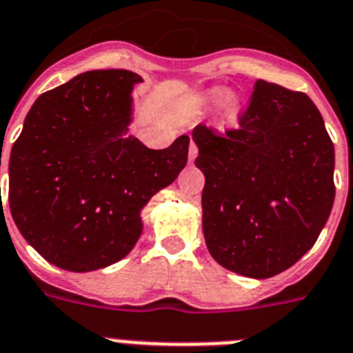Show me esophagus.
<instances>
[{
  "label": "esophagus",
  "mask_w": 353,
  "mask_h": 353,
  "mask_svg": "<svg viewBox=\"0 0 353 353\" xmlns=\"http://www.w3.org/2000/svg\"><path fill=\"white\" fill-rule=\"evenodd\" d=\"M197 145L194 143V141H190V149H188V158H190V161H194L195 158H197Z\"/></svg>",
  "instance_id": "esophagus-1"
}]
</instances>
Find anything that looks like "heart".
<instances>
[{
  "label": "heart",
  "instance_id": "heart-1",
  "mask_svg": "<svg viewBox=\"0 0 353 353\" xmlns=\"http://www.w3.org/2000/svg\"><path fill=\"white\" fill-rule=\"evenodd\" d=\"M204 102H219V125L233 127L239 123V117L242 112V102L239 94L233 91H224L222 88H212L204 93Z\"/></svg>",
  "mask_w": 353,
  "mask_h": 353
}]
</instances>
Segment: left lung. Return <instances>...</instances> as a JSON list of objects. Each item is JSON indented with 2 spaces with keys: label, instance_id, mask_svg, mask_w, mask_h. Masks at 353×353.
Masks as SVG:
<instances>
[{
  "label": "left lung",
  "instance_id": "obj_1",
  "mask_svg": "<svg viewBox=\"0 0 353 353\" xmlns=\"http://www.w3.org/2000/svg\"><path fill=\"white\" fill-rule=\"evenodd\" d=\"M241 127L192 132L204 174L203 233L222 268L271 278L318 241L332 212L334 143L300 91L256 81Z\"/></svg>",
  "mask_w": 353,
  "mask_h": 353
}]
</instances>
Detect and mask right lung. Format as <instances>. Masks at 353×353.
Returning <instances> with one entry per match:
<instances>
[{"label": "right lung", "mask_w": 353, "mask_h": 353, "mask_svg": "<svg viewBox=\"0 0 353 353\" xmlns=\"http://www.w3.org/2000/svg\"><path fill=\"white\" fill-rule=\"evenodd\" d=\"M138 82L129 70L73 77L35 100L12 145V219L57 268L97 271L127 256L143 232V206L185 168L186 134L163 150L127 134Z\"/></svg>", "instance_id": "right-lung-1"}]
</instances>
